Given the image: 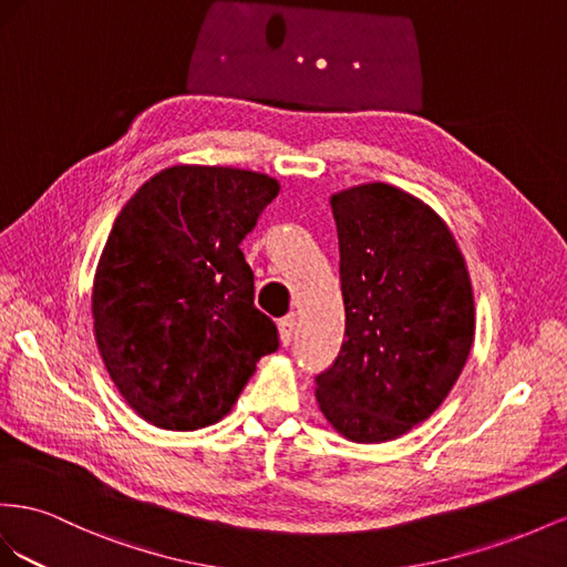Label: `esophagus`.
Returning <instances> with one entry per match:
<instances>
[{
  "label": "esophagus",
  "mask_w": 567,
  "mask_h": 567,
  "mask_svg": "<svg viewBox=\"0 0 567 567\" xmlns=\"http://www.w3.org/2000/svg\"><path fill=\"white\" fill-rule=\"evenodd\" d=\"M278 332H280V342H282V347H289V344H292L295 332H297V316H295V313L285 316V318L278 322Z\"/></svg>",
  "instance_id": "esophagus-1"
}]
</instances>
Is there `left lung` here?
<instances>
[{"label": "left lung", "mask_w": 567, "mask_h": 567, "mask_svg": "<svg viewBox=\"0 0 567 567\" xmlns=\"http://www.w3.org/2000/svg\"><path fill=\"white\" fill-rule=\"evenodd\" d=\"M330 206L347 328L316 399L347 440L390 442L440 409L461 375L475 339L471 275L449 225L409 192L365 183Z\"/></svg>", "instance_id": "left-lung-1"}]
</instances>
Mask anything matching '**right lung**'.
Listing matches in <instances>:
<instances>
[{"instance_id": "add662e5", "label": "right lung", "mask_w": 567, "mask_h": 567, "mask_svg": "<svg viewBox=\"0 0 567 567\" xmlns=\"http://www.w3.org/2000/svg\"><path fill=\"white\" fill-rule=\"evenodd\" d=\"M278 192L266 173L177 164L121 208L94 272V339L147 423L177 432L218 423L258 359L278 349L239 249Z\"/></svg>"}]
</instances>
